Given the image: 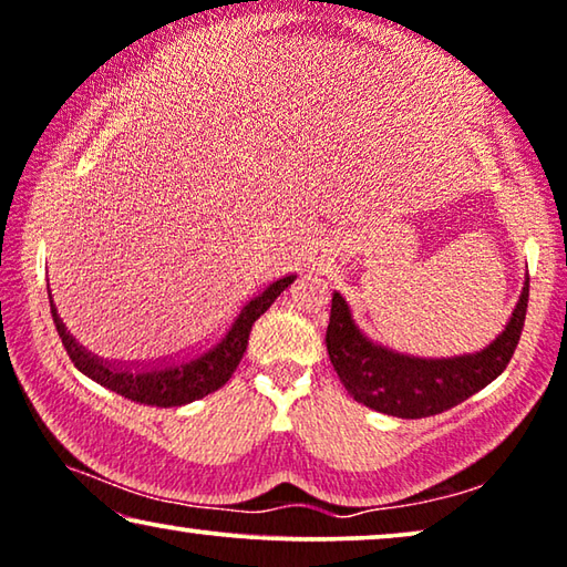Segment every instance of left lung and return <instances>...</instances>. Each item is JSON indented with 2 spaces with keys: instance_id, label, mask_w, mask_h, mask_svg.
I'll return each mask as SVG.
<instances>
[{
  "instance_id": "1",
  "label": "left lung",
  "mask_w": 567,
  "mask_h": 567,
  "mask_svg": "<svg viewBox=\"0 0 567 567\" xmlns=\"http://www.w3.org/2000/svg\"><path fill=\"white\" fill-rule=\"evenodd\" d=\"M526 300H529V277H526L512 321L488 347L475 354L426 360V357L393 352L367 339L354 323L347 300L341 298V292H333L326 349H329L341 385L349 395H354L357 403L398 419L434 416L467 401L506 370L519 344Z\"/></svg>"
}]
</instances>
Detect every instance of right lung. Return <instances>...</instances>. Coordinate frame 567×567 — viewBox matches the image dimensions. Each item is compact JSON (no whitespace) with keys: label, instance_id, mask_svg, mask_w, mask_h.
Segmentation results:
<instances>
[{"label":"right lung","instance_id":"add662e5","mask_svg":"<svg viewBox=\"0 0 567 567\" xmlns=\"http://www.w3.org/2000/svg\"><path fill=\"white\" fill-rule=\"evenodd\" d=\"M292 280L295 277H282V280L267 285L265 290L246 300L244 306L223 323V329H218V333H213V339H207L205 344L195 347L193 352L148 364L107 362L97 354L86 352V349L66 331L61 316L55 313L53 300L51 313L55 331H59V337L63 341V349H66L69 360L74 362L79 372H84L86 378L100 382L102 388H110L113 393L125 395L127 401L158 405V409H172V405L200 401V398L210 395L218 388L226 385L246 352L254 321L272 306L277 295H280Z\"/></svg>","mask_w":567,"mask_h":567}]
</instances>
